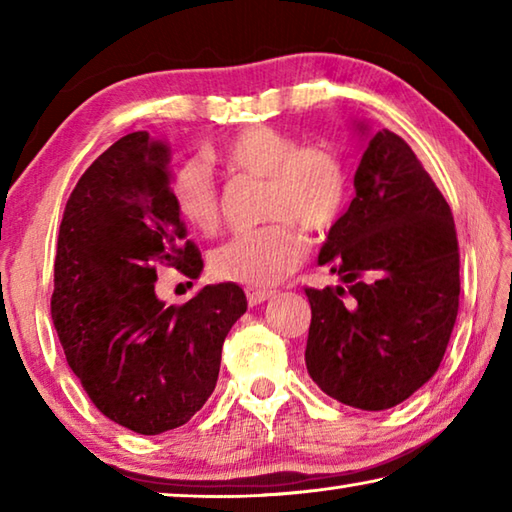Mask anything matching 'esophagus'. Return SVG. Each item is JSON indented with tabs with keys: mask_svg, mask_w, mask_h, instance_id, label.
Returning <instances> with one entry per match:
<instances>
[{
	"mask_svg": "<svg viewBox=\"0 0 512 512\" xmlns=\"http://www.w3.org/2000/svg\"><path fill=\"white\" fill-rule=\"evenodd\" d=\"M246 298H248V305L255 307V305H262L264 300L273 298V291L257 289V287H248V289H246Z\"/></svg>",
	"mask_w": 512,
	"mask_h": 512,
	"instance_id": "esophagus-1",
	"label": "esophagus"
}]
</instances>
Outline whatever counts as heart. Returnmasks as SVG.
<instances>
[{
  "label": "heart",
  "instance_id": "heart-1",
  "mask_svg": "<svg viewBox=\"0 0 512 512\" xmlns=\"http://www.w3.org/2000/svg\"><path fill=\"white\" fill-rule=\"evenodd\" d=\"M216 160L235 173L266 178L262 216L268 219L212 250L210 273L219 280L248 287L277 284L305 259L307 241L297 225L325 235L348 207V167L327 144H300L289 131L259 124L225 140ZM169 198L194 230L210 235L219 228V187L201 158L183 160L173 169Z\"/></svg>",
  "mask_w": 512,
  "mask_h": 512
}]
</instances>
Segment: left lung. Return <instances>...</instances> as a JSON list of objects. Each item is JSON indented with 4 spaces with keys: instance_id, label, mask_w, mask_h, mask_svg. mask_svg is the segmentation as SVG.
Returning <instances> with one entry per match:
<instances>
[{
    "instance_id": "obj_1",
    "label": "left lung",
    "mask_w": 512,
    "mask_h": 512,
    "mask_svg": "<svg viewBox=\"0 0 512 512\" xmlns=\"http://www.w3.org/2000/svg\"><path fill=\"white\" fill-rule=\"evenodd\" d=\"M318 264L345 284L305 289L311 379L354 409L404 402L445 357L461 255L445 196L400 135L386 128L370 135L352 203L329 230Z\"/></svg>"
}]
</instances>
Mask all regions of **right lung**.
<instances>
[{
  "label": "right lung",
  "instance_id": "obj_1",
  "mask_svg": "<svg viewBox=\"0 0 512 512\" xmlns=\"http://www.w3.org/2000/svg\"><path fill=\"white\" fill-rule=\"evenodd\" d=\"M171 144L146 131L94 160L65 205L51 318L92 404L142 436L183 427L212 395L246 293L210 284L185 305L155 296L158 266L189 280L201 250L169 198Z\"/></svg>",
  "mask_w": 512,
  "mask_h": 512
}]
</instances>
